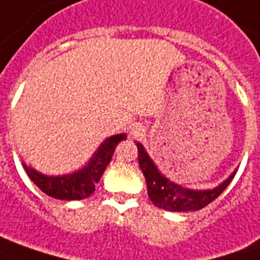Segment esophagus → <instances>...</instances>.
Masks as SVG:
<instances>
[{
  "mask_svg": "<svg viewBox=\"0 0 260 260\" xmlns=\"http://www.w3.org/2000/svg\"><path fill=\"white\" fill-rule=\"evenodd\" d=\"M145 133V128L143 124H140V123H136V124H133V127H132V132H130V134L133 136L134 139H140V137H143Z\"/></svg>",
  "mask_w": 260,
  "mask_h": 260,
  "instance_id": "obj_1",
  "label": "esophagus"
}]
</instances>
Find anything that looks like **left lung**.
Wrapping results in <instances>:
<instances>
[{
  "mask_svg": "<svg viewBox=\"0 0 260 260\" xmlns=\"http://www.w3.org/2000/svg\"><path fill=\"white\" fill-rule=\"evenodd\" d=\"M134 143L139 150V165L147 182L148 198L156 207L168 211H196L203 209L225 190V187L231 183V180L238 171L235 169L227 179L222 180L220 185L213 189H207V190L189 189L164 176L154 161L151 159L148 152L145 151L144 145L139 141Z\"/></svg>",
  "mask_w": 260,
  "mask_h": 260,
  "instance_id": "1",
  "label": "left lung"
}]
</instances>
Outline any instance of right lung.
I'll use <instances>...</instances> for the list:
<instances>
[{
	"label": "right lung",
	"mask_w": 260,
	"mask_h": 260,
	"mask_svg": "<svg viewBox=\"0 0 260 260\" xmlns=\"http://www.w3.org/2000/svg\"><path fill=\"white\" fill-rule=\"evenodd\" d=\"M126 134H115L105 140L93 152L91 159L73 174L49 176L22 162L27 176L43 193L58 200H81L95 192V185L101 180L105 169L115 154L116 145L126 140Z\"/></svg>",
	"instance_id": "1"
}]
</instances>
